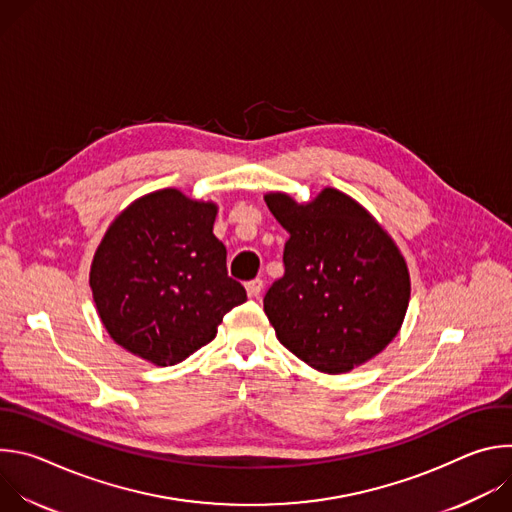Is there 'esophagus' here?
I'll return each instance as SVG.
<instances>
[{
  "instance_id": "1",
  "label": "esophagus",
  "mask_w": 512,
  "mask_h": 512,
  "mask_svg": "<svg viewBox=\"0 0 512 512\" xmlns=\"http://www.w3.org/2000/svg\"><path fill=\"white\" fill-rule=\"evenodd\" d=\"M247 296L249 298H259V294H261V289H263V281L261 279H251V281H247Z\"/></svg>"
}]
</instances>
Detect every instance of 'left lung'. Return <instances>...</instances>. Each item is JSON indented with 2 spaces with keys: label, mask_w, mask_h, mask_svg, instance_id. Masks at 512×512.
I'll return each mask as SVG.
<instances>
[{
  "label": "left lung",
  "mask_w": 512,
  "mask_h": 512,
  "mask_svg": "<svg viewBox=\"0 0 512 512\" xmlns=\"http://www.w3.org/2000/svg\"><path fill=\"white\" fill-rule=\"evenodd\" d=\"M289 233L285 273L263 310L279 342L328 375L360 367L397 336L411 294L407 263L375 218L336 188L298 204L265 194Z\"/></svg>",
  "instance_id": "obj_1"
}]
</instances>
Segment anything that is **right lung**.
<instances>
[{"mask_svg": "<svg viewBox=\"0 0 512 512\" xmlns=\"http://www.w3.org/2000/svg\"><path fill=\"white\" fill-rule=\"evenodd\" d=\"M216 204L164 188L131 202L107 229L89 283L109 336L143 360L176 364L216 336L247 300L212 233Z\"/></svg>", "mask_w": 512, "mask_h": 512, "instance_id": "right-lung-1", "label": "right lung"}]
</instances>
